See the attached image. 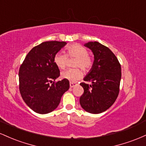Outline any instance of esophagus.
Masks as SVG:
<instances>
[{
  "mask_svg": "<svg viewBox=\"0 0 146 146\" xmlns=\"http://www.w3.org/2000/svg\"><path fill=\"white\" fill-rule=\"evenodd\" d=\"M76 86V83L75 82H70V87L71 88H73V87Z\"/></svg>",
  "mask_w": 146,
  "mask_h": 146,
  "instance_id": "obj_1",
  "label": "esophagus"
}]
</instances>
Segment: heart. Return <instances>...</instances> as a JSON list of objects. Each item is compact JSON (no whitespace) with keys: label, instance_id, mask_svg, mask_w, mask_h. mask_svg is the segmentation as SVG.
<instances>
[{"label":"heart","instance_id":"b5f03b06","mask_svg":"<svg viewBox=\"0 0 146 146\" xmlns=\"http://www.w3.org/2000/svg\"><path fill=\"white\" fill-rule=\"evenodd\" d=\"M67 55L62 51H59L55 55L54 63L60 69L66 68L68 63V56L76 58L75 62V67H81L84 71H88L91 68L93 64V58L88 55V51L86 48L79 44H73L67 46ZM83 76V72L81 69L69 68L63 71L61 77L65 80L75 82Z\"/></svg>","mask_w":146,"mask_h":146}]
</instances>
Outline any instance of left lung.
Returning a JSON list of instances; mask_svg holds the SVG:
<instances>
[{
  "label": "left lung",
  "instance_id": "8db88e82",
  "mask_svg": "<svg viewBox=\"0 0 146 146\" xmlns=\"http://www.w3.org/2000/svg\"><path fill=\"white\" fill-rule=\"evenodd\" d=\"M84 46L93 52L94 62L84 78L91 84H80L84 91L80 103L88 113L99 114L108 109L117 98L121 78V65L113 52L98 42H88Z\"/></svg>",
  "mask_w": 146,
  "mask_h": 146
}]
</instances>
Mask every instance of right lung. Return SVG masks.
Segmentation results:
<instances>
[{"instance_id":"right-lung-1","label":"right lung","mask_w":146,"mask_h":146,"mask_svg":"<svg viewBox=\"0 0 146 146\" xmlns=\"http://www.w3.org/2000/svg\"><path fill=\"white\" fill-rule=\"evenodd\" d=\"M66 44V42H44L28 53L20 67V93L26 104L37 113L53 111L69 88V81L65 79L50 84L60 76L54 56Z\"/></svg>"}]
</instances>
